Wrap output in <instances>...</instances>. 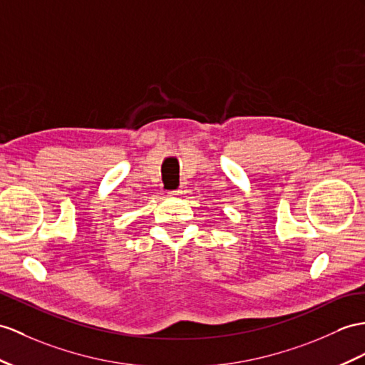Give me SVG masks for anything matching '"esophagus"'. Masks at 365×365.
<instances>
[{
  "instance_id": "34e87169",
  "label": "esophagus",
  "mask_w": 365,
  "mask_h": 365,
  "mask_svg": "<svg viewBox=\"0 0 365 365\" xmlns=\"http://www.w3.org/2000/svg\"><path fill=\"white\" fill-rule=\"evenodd\" d=\"M185 190L182 189V187H180V189H178V190H173V192H170V195H172V197H180V195H182Z\"/></svg>"
}]
</instances>
